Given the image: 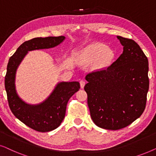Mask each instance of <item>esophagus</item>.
Returning <instances> with one entry per match:
<instances>
[{"label":"esophagus","instance_id":"1","mask_svg":"<svg viewBox=\"0 0 156 156\" xmlns=\"http://www.w3.org/2000/svg\"><path fill=\"white\" fill-rule=\"evenodd\" d=\"M80 87H81V88H82V89L84 88V87L85 86V84H86V82H85L84 80H81L80 82Z\"/></svg>","mask_w":156,"mask_h":156}]
</instances>
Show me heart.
Listing matches in <instances>:
<instances>
[{
  "label": "heart",
  "mask_w": 156,
  "mask_h": 156,
  "mask_svg": "<svg viewBox=\"0 0 156 156\" xmlns=\"http://www.w3.org/2000/svg\"><path fill=\"white\" fill-rule=\"evenodd\" d=\"M115 57L114 51L106 44L94 42L81 51L78 60L82 64H89L94 62V69L106 68L111 65Z\"/></svg>",
  "instance_id": "heart-1"
}]
</instances>
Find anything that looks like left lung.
I'll return each instance as SVG.
<instances>
[{"label": "left lung", "mask_w": 156, "mask_h": 156, "mask_svg": "<svg viewBox=\"0 0 156 156\" xmlns=\"http://www.w3.org/2000/svg\"><path fill=\"white\" fill-rule=\"evenodd\" d=\"M117 38L123 46L122 54L109 67L85 77L91 119L108 130L126 127L141 116L149 88L147 57L134 40Z\"/></svg>", "instance_id": "8db88e82"}]
</instances>
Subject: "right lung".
Here are the masks:
<instances>
[{
    "instance_id": "obj_1",
    "label": "right lung",
    "mask_w": 156,
    "mask_h": 156,
    "mask_svg": "<svg viewBox=\"0 0 156 156\" xmlns=\"http://www.w3.org/2000/svg\"><path fill=\"white\" fill-rule=\"evenodd\" d=\"M65 39V36L35 37L25 41L10 57L5 76V88L9 107L14 116L32 129L48 132L57 129L65 116L67 102L80 89L78 82H59L43 102L31 105L23 101L16 92V74L19 65L28 51L56 47Z\"/></svg>"
}]
</instances>
